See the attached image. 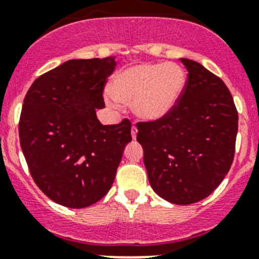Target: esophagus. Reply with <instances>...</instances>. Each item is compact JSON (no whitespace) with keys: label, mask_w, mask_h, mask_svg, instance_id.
Returning a JSON list of instances; mask_svg holds the SVG:
<instances>
[{"label":"esophagus","mask_w":259,"mask_h":259,"mask_svg":"<svg viewBox=\"0 0 259 259\" xmlns=\"http://www.w3.org/2000/svg\"><path fill=\"white\" fill-rule=\"evenodd\" d=\"M137 133H138V129L135 126H133L132 127V137H133V139H135V138H137Z\"/></svg>","instance_id":"1"}]
</instances>
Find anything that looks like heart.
I'll list each match as a JSON object with an SVG mask.
<instances>
[{
    "label": "heart",
    "instance_id": "obj_1",
    "mask_svg": "<svg viewBox=\"0 0 259 259\" xmlns=\"http://www.w3.org/2000/svg\"><path fill=\"white\" fill-rule=\"evenodd\" d=\"M185 84L187 75L178 64H139L118 71L105 97L112 108L133 99L132 110L137 117L157 121L175 108Z\"/></svg>",
    "mask_w": 259,
    "mask_h": 259
}]
</instances>
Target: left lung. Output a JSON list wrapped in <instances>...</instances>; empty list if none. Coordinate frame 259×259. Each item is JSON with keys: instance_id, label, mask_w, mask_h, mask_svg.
Wrapping results in <instances>:
<instances>
[{"instance_id": "8db88e82", "label": "left lung", "mask_w": 259, "mask_h": 259, "mask_svg": "<svg viewBox=\"0 0 259 259\" xmlns=\"http://www.w3.org/2000/svg\"><path fill=\"white\" fill-rule=\"evenodd\" d=\"M180 61L188 70L180 101L163 118L138 122L137 141L152 189L185 206L208 197L230 170L238 111L219 76L193 60Z\"/></svg>"}]
</instances>
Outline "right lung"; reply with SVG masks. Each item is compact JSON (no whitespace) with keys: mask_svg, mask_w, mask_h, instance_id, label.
Listing matches in <instances>:
<instances>
[{"mask_svg":"<svg viewBox=\"0 0 259 259\" xmlns=\"http://www.w3.org/2000/svg\"><path fill=\"white\" fill-rule=\"evenodd\" d=\"M115 66L112 56L69 60L35 79L24 98V157L38 188L61 206L84 208L102 199L132 142L127 118L102 125L96 115Z\"/></svg>","mask_w":259,"mask_h":259,"instance_id":"add662e5","label":"right lung"}]
</instances>
